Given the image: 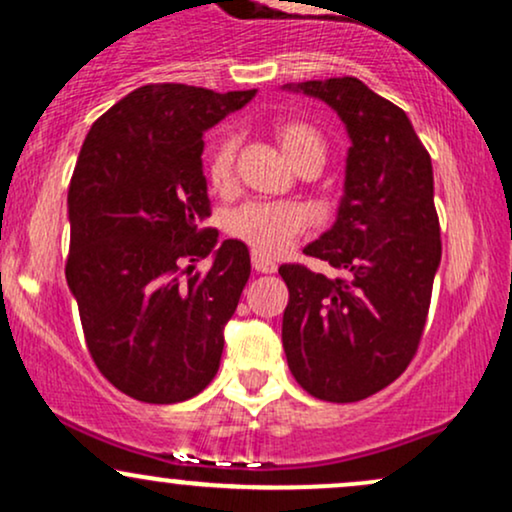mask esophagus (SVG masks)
I'll list each match as a JSON object with an SVG mask.
<instances>
[{
  "label": "esophagus",
  "instance_id": "34e87169",
  "mask_svg": "<svg viewBox=\"0 0 512 512\" xmlns=\"http://www.w3.org/2000/svg\"><path fill=\"white\" fill-rule=\"evenodd\" d=\"M252 269H255V272H262V274H272V272H276V264L269 260V257L260 255V252H252Z\"/></svg>",
  "mask_w": 512,
  "mask_h": 512
}]
</instances>
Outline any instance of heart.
<instances>
[{"label": "heart", "mask_w": 512, "mask_h": 512, "mask_svg": "<svg viewBox=\"0 0 512 512\" xmlns=\"http://www.w3.org/2000/svg\"><path fill=\"white\" fill-rule=\"evenodd\" d=\"M281 151L289 158L293 168L313 166L320 170L325 163V142L320 132L303 122H281L276 127ZM236 137L221 134L211 144L207 156V178L216 190L226 187L233 175V158H236ZM308 226V216L296 204L274 202H250L236 209L228 219V233L250 245L260 255H281L289 250Z\"/></svg>", "instance_id": "1"}]
</instances>
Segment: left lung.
<instances>
[{
  "label": "left lung",
  "mask_w": 512,
  "mask_h": 512,
  "mask_svg": "<svg viewBox=\"0 0 512 512\" xmlns=\"http://www.w3.org/2000/svg\"><path fill=\"white\" fill-rule=\"evenodd\" d=\"M327 103L349 134L344 195L305 255L339 276L281 264V342L293 378L325 402H358L397 380L424 332L440 267L431 156L407 113L354 76L286 84Z\"/></svg>",
  "instance_id": "1"
}]
</instances>
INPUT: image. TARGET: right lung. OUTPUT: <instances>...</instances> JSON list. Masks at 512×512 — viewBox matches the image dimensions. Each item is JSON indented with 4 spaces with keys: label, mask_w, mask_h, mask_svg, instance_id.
Wrapping results in <instances>:
<instances>
[{
    "label": "right lung",
    "mask_w": 512,
    "mask_h": 512,
    "mask_svg": "<svg viewBox=\"0 0 512 512\" xmlns=\"http://www.w3.org/2000/svg\"><path fill=\"white\" fill-rule=\"evenodd\" d=\"M255 93L142 86L98 117L81 146L64 274L98 370L139 402H185L219 370L250 252L233 238L216 245L214 228L202 231V137ZM204 256L210 272L192 275Z\"/></svg>",
    "instance_id": "right-lung-1"
}]
</instances>
